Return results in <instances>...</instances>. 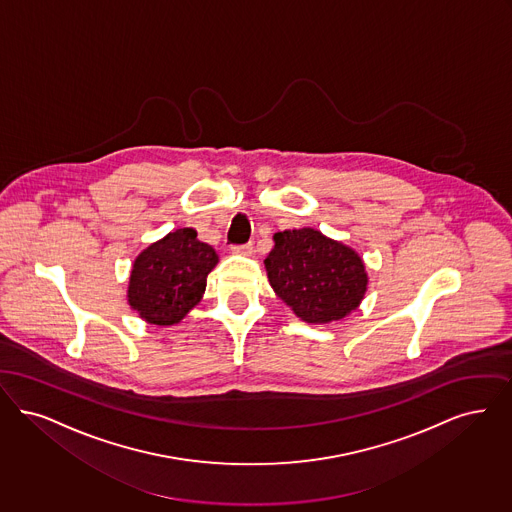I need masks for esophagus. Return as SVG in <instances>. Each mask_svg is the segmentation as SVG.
<instances>
[{"label": "esophagus", "instance_id": "1", "mask_svg": "<svg viewBox=\"0 0 512 512\" xmlns=\"http://www.w3.org/2000/svg\"><path fill=\"white\" fill-rule=\"evenodd\" d=\"M231 252L237 254V256H250V254L254 252V246H252V243H248V245L231 246Z\"/></svg>", "mask_w": 512, "mask_h": 512}]
</instances>
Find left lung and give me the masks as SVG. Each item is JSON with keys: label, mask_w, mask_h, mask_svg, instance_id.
Here are the masks:
<instances>
[{"label": "left lung", "mask_w": 512, "mask_h": 512, "mask_svg": "<svg viewBox=\"0 0 512 512\" xmlns=\"http://www.w3.org/2000/svg\"><path fill=\"white\" fill-rule=\"evenodd\" d=\"M266 258L275 294L306 323H331L354 312L367 290V271L354 248L304 227L279 231Z\"/></svg>", "instance_id": "8db88e82"}]
</instances>
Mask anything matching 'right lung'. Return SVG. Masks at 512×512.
Returning a JSON list of instances; mask_svg holds the SVG:
<instances>
[{
  "instance_id": "right-lung-1",
  "label": "right lung",
  "mask_w": 512,
  "mask_h": 512,
  "mask_svg": "<svg viewBox=\"0 0 512 512\" xmlns=\"http://www.w3.org/2000/svg\"><path fill=\"white\" fill-rule=\"evenodd\" d=\"M216 264V250L200 243L195 229H176L135 258L128 304L151 325L179 323L199 304Z\"/></svg>"
}]
</instances>
